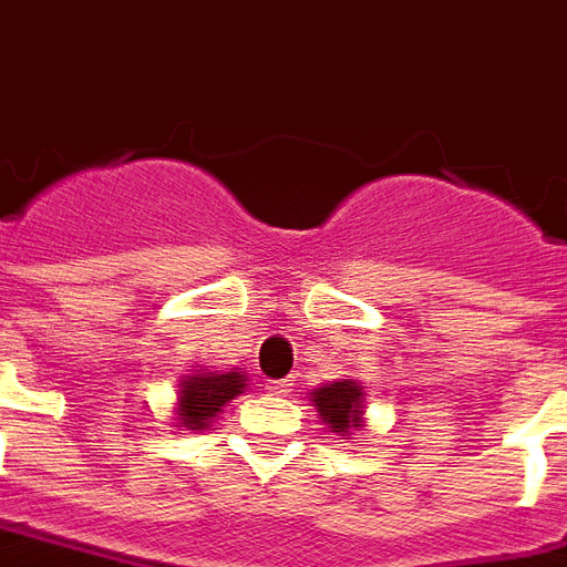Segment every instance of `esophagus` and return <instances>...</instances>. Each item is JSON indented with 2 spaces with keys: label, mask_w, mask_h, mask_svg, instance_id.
I'll return each mask as SVG.
<instances>
[{
  "label": "esophagus",
  "mask_w": 567,
  "mask_h": 567,
  "mask_svg": "<svg viewBox=\"0 0 567 567\" xmlns=\"http://www.w3.org/2000/svg\"><path fill=\"white\" fill-rule=\"evenodd\" d=\"M291 380L288 378H279V380H270V383H267V389H270V392H274V395H288V392H291Z\"/></svg>",
  "instance_id": "obj_1"
}]
</instances>
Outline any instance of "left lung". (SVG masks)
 <instances>
[{
	"instance_id": "obj_1",
	"label": "left lung",
	"mask_w": 567,
	"mask_h": 567,
	"mask_svg": "<svg viewBox=\"0 0 567 567\" xmlns=\"http://www.w3.org/2000/svg\"><path fill=\"white\" fill-rule=\"evenodd\" d=\"M312 401L321 419L332 431H339L341 437H348L362 427V389L353 380H336L327 386L315 389Z\"/></svg>"
}]
</instances>
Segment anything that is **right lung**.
<instances>
[{"mask_svg":"<svg viewBox=\"0 0 567 567\" xmlns=\"http://www.w3.org/2000/svg\"><path fill=\"white\" fill-rule=\"evenodd\" d=\"M244 389L246 378L240 371H226V374L202 371V374H189L181 383V425L189 427V431L207 427V422L226 408L235 395H240Z\"/></svg>","mask_w":567,"mask_h":567,"instance_id":"add662e5","label":"right lung"}]
</instances>
